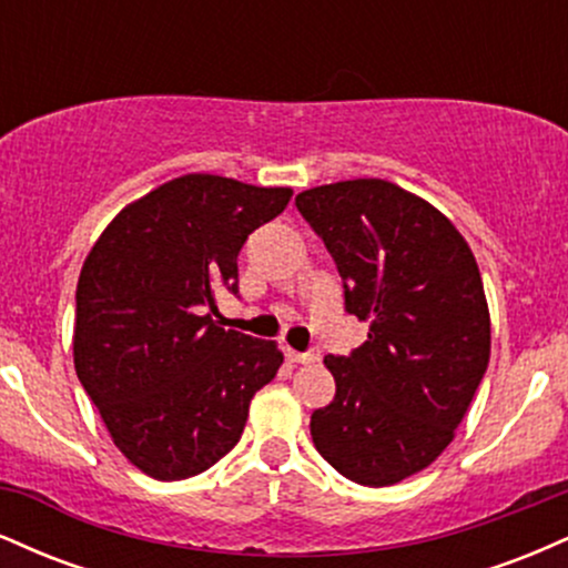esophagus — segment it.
I'll list each match as a JSON object with an SVG mask.
<instances>
[{"instance_id":"34e87169","label":"esophagus","mask_w":568,"mask_h":568,"mask_svg":"<svg viewBox=\"0 0 568 568\" xmlns=\"http://www.w3.org/2000/svg\"><path fill=\"white\" fill-rule=\"evenodd\" d=\"M285 357H288L291 363H317L321 361V355H317V352H296V349H291V347H285Z\"/></svg>"}]
</instances>
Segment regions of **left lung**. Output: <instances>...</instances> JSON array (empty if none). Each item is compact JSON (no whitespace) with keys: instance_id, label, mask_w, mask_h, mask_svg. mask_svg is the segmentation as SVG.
I'll return each instance as SVG.
<instances>
[{"instance_id":"1","label":"left lung","mask_w":568,"mask_h":568,"mask_svg":"<svg viewBox=\"0 0 568 568\" xmlns=\"http://www.w3.org/2000/svg\"><path fill=\"white\" fill-rule=\"evenodd\" d=\"M344 280L368 342L325 357L336 395L310 419L315 448L361 486H393L454 440L491 355L484 280L438 207L384 179L296 194Z\"/></svg>"}]
</instances>
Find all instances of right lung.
<instances>
[{
    "instance_id": "1",
    "label": "right lung",
    "mask_w": 568,
    "mask_h": 568,
    "mask_svg": "<svg viewBox=\"0 0 568 568\" xmlns=\"http://www.w3.org/2000/svg\"><path fill=\"white\" fill-rule=\"evenodd\" d=\"M291 194L189 173L122 207L90 247L74 368L114 446L149 478H192L230 454L253 395L283 366L275 342L213 315L216 291L237 293L247 234Z\"/></svg>"
}]
</instances>
